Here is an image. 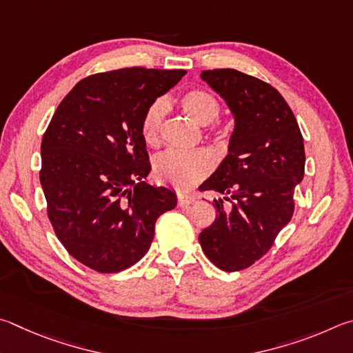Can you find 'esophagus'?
Returning <instances> with one entry per match:
<instances>
[{"instance_id":"esophagus-1","label":"esophagus","mask_w":353,"mask_h":353,"mask_svg":"<svg viewBox=\"0 0 353 353\" xmlns=\"http://www.w3.org/2000/svg\"><path fill=\"white\" fill-rule=\"evenodd\" d=\"M176 199H178V206H189V205H192V203L196 200L194 195H190V194H178L176 195Z\"/></svg>"}]
</instances>
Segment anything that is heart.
Segmentation results:
<instances>
[{
	"label": "heart",
	"instance_id": "1",
	"mask_svg": "<svg viewBox=\"0 0 353 353\" xmlns=\"http://www.w3.org/2000/svg\"><path fill=\"white\" fill-rule=\"evenodd\" d=\"M186 113L200 125H209L219 119L221 107L219 99L206 90H189L181 97ZM167 103L163 99L152 102L141 121V134L147 144L157 145L161 141V130L165 117ZM214 167L212 154L206 150L184 152L170 148L159 153L153 161V172L159 181L175 188H190L203 180Z\"/></svg>",
	"mask_w": 353,
	"mask_h": 353
}]
</instances>
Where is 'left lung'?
Here are the masks:
<instances>
[{
	"mask_svg": "<svg viewBox=\"0 0 353 353\" xmlns=\"http://www.w3.org/2000/svg\"><path fill=\"white\" fill-rule=\"evenodd\" d=\"M201 79L225 99L236 127L230 152L200 186L217 217L199 236L215 267L240 271L273 246L294 212V188L304 178L305 152L298 121L274 86L237 70H208Z\"/></svg>",
	"mask_w": 353,
	"mask_h": 353,
	"instance_id": "1",
	"label": "left lung"
}]
</instances>
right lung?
Returning <instances> with one entry per match:
<instances>
[{
	"label": "right lung",
	"mask_w": 353,
	"mask_h": 353,
	"mask_svg": "<svg viewBox=\"0 0 353 353\" xmlns=\"http://www.w3.org/2000/svg\"><path fill=\"white\" fill-rule=\"evenodd\" d=\"M186 74L133 66L85 77L55 110L41 141L48 217L70 254L99 273L132 267L150 248L154 223L176 206L147 184L141 121Z\"/></svg>",
	"instance_id": "obj_1"
}]
</instances>
